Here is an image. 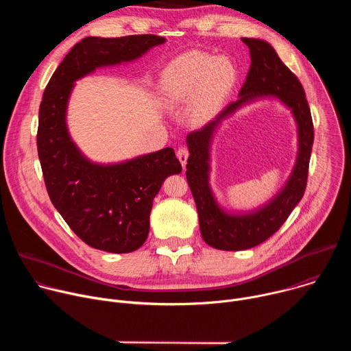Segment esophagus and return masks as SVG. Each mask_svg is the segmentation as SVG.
<instances>
[{"label":"esophagus","mask_w":351,"mask_h":351,"mask_svg":"<svg viewBox=\"0 0 351 351\" xmlns=\"http://www.w3.org/2000/svg\"><path fill=\"white\" fill-rule=\"evenodd\" d=\"M178 158H179V161H180L182 167H186V164H187V158H189V152H187V148L180 147V148L178 149Z\"/></svg>","instance_id":"1"}]
</instances>
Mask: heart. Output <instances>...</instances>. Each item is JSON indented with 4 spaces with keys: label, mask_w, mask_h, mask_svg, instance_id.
<instances>
[{
    "label": "heart",
    "mask_w": 351,
    "mask_h": 351,
    "mask_svg": "<svg viewBox=\"0 0 351 351\" xmlns=\"http://www.w3.org/2000/svg\"><path fill=\"white\" fill-rule=\"evenodd\" d=\"M236 82L234 65L225 57L187 53L173 60L160 82V101L168 108L191 103L194 121L213 118Z\"/></svg>",
    "instance_id": "heart-1"
}]
</instances>
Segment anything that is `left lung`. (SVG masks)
Segmentation results:
<instances>
[{"label": "left lung", "mask_w": 351, "mask_h": 351, "mask_svg": "<svg viewBox=\"0 0 351 351\" xmlns=\"http://www.w3.org/2000/svg\"><path fill=\"white\" fill-rule=\"evenodd\" d=\"M241 41L250 49L252 65L239 99L222 110L214 121L186 137L190 153L186 178L195 202L199 232L208 245L226 252L256 247L279 230L304 195L314 143L311 111L302 83L280 61L268 41L248 37H243ZM264 97L278 99L295 118L299 147L296 162L284 187L265 205L250 212H232L217 203L209 183L212 138L225 119Z\"/></svg>", "instance_id": "1"}]
</instances>
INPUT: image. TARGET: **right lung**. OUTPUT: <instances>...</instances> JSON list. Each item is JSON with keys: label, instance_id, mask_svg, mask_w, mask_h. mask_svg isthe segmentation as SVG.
Masks as SVG:
<instances>
[{"label": "right lung", "instance_id": "add662e5", "mask_svg": "<svg viewBox=\"0 0 351 351\" xmlns=\"http://www.w3.org/2000/svg\"><path fill=\"white\" fill-rule=\"evenodd\" d=\"M164 43L154 34L86 37L68 53L43 94L37 152L48 195L86 244L107 253H132L143 245L153 199L182 165L171 147L114 164L88 160L69 134L68 103L76 80L98 68L136 61Z\"/></svg>", "mask_w": 351, "mask_h": 351}]
</instances>
